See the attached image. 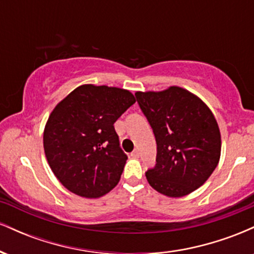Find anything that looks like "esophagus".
I'll return each mask as SVG.
<instances>
[{
    "instance_id": "34e87169",
    "label": "esophagus",
    "mask_w": 254,
    "mask_h": 254,
    "mask_svg": "<svg viewBox=\"0 0 254 254\" xmlns=\"http://www.w3.org/2000/svg\"><path fill=\"white\" fill-rule=\"evenodd\" d=\"M131 157H133V159H137V157H139V151L137 149L133 150L132 153H131Z\"/></svg>"
}]
</instances>
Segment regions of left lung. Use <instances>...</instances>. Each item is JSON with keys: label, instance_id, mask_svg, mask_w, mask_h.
<instances>
[{"label": "left lung", "instance_id": "left-lung-1", "mask_svg": "<svg viewBox=\"0 0 254 254\" xmlns=\"http://www.w3.org/2000/svg\"><path fill=\"white\" fill-rule=\"evenodd\" d=\"M135 95L157 145L156 165L145 172L148 183L167 197L191 193L220 161L221 133L214 115L197 95L177 86Z\"/></svg>", "mask_w": 254, "mask_h": 254}]
</instances>
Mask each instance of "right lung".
Segmentation results:
<instances>
[{
    "label": "right lung",
    "instance_id": "right-lung-1",
    "mask_svg": "<svg viewBox=\"0 0 254 254\" xmlns=\"http://www.w3.org/2000/svg\"><path fill=\"white\" fill-rule=\"evenodd\" d=\"M135 101L127 89L82 84L57 104L43 141L49 165L64 188L99 198L117 185L127 156L113 124Z\"/></svg>",
    "mask_w": 254,
    "mask_h": 254
}]
</instances>
